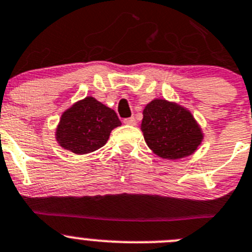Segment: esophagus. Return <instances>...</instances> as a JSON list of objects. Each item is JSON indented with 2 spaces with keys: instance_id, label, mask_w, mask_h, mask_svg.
Masks as SVG:
<instances>
[{
  "instance_id": "esophagus-1",
  "label": "esophagus",
  "mask_w": 252,
  "mask_h": 252,
  "mask_svg": "<svg viewBox=\"0 0 252 252\" xmlns=\"http://www.w3.org/2000/svg\"><path fill=\"white\" fill-rule=\"evenodd\" d=\"M124 124L131 125V126H135V125H136L135 117H128V119H125L124 120Z\"/></svg>"
}]
</instances>
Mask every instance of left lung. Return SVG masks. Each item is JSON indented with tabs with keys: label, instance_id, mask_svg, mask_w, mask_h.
<instances>
[{
	"label": "left lung",
	"instance_id": "left-lung-1",
	"mask_svg": "<svg viewBox=\"0 0 252 252\" xmlns=\"http://www.w3.org/2000/svg\"><path fill=\"white\" fill-rule=\"evenodd\" d=\"M142 115L141 131L158 157L181 159L193 155L202 145L204 133L187 107L166 99H153Z\"/></svg>",
	"mask_w": 252,
	"mask_h": 252
}]
</instances>
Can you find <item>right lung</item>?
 Returning a JSON list of instances; mask_svg holds the SVG:
<instances>
[{"instance_id":"add662e5","label":"right lung","mask_w":252,"mask_h":252,"mask_svg":"<svg viewBox=\"0 0 252 252\" xmlns=\"http://www.w3.org/2000/svg\"><path fill=\"white\" fill-rule=\"evenodd\" d=\"M121 126L116 112L95 97L74 102L62 114L56 140L62 148L75 155H86L107 142L114 128Z\"/></svg>"}]
</instances>
